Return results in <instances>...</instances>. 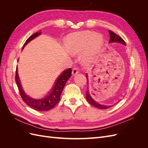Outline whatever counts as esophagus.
I'll use <instances>...</instances> for the list:
<instances>
[{"label":"esophagus","instance_id":"esophagus-1","mask_svg":"<svg viewBox=\"0 0 148 148\" xmlns=\"http://www.w3.org/2000/svg\"><path fill=\"white\" fill-rule=\"evenodd\" d=\"M78 73V70L77 68H73V69L72 70V76H75L77 75Z\"/></svg>","mask_w":148,"mask_h":148}]
</instances>
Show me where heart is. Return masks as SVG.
Wrapping results in <instances>:
<instances>
[{
  "label": "heart",
  "instance_id": "1",
  "mask_svg": "<svg viewBox=\"0 0 148 148\" xmlns=\"http://www.w3.org/2000/svg\"><path fill=\"white\" fill-rule=\"evenodd\" d=\"M103 42L101 34H95L91 31H86L72 33L65 38V43L67 49L73 54L85 49L82 60L84 64L90 63L92 57L99 50Z\"/></svg>",
  "mask_w": 148,
  "mask_h": 148
}]
</instances>
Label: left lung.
<instances>
[{"instance_id":"8db88e82","label":"left lung","mask_w":148,"mask_h":148,"mask_svg":"<svg viewBox=\"0 0 148 148\" xmlns=\"http://www.w3.org/2000/svg\"><path fill=\"white\" fill-rule=\"evenodd\" d=\"M109 33L110 34V40H109V42L112 43V42H120V43H122L124 45H126V43L124 41V40L119 36L117 34H116L115 33H114L112 31L109 30ZM86 77L87 79V81H88V75L86 74ZM86 99L87 100V101L91 105L95 106V107H97L98 109H108L110 108V107H112L113 106H104V105H101L99 103L97 102L96 101H95L94 100L92 97L91 96L90 94H89V91L88 90V89H87L86 91Z\"/></svg>"}]
</instances>
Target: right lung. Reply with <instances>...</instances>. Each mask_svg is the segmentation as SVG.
<instances>
[{
    "label": "right lung",
    "mask_w": 148,
    "mask_h": 148,
    "mask_svg": "<svg viewBox=\"0 0 148 148\" xmlns=\"http://www.w3.org/2000/svg\"><path fill=\"white\" fill-rule=\"evenodd\" d=\"M41 34V32H36L26 40L23 46V49L25 46L31 40H33L35 38L38 36L39 35ZM71 76V69L70 68L67 70H65L60 75V76L56 81L52 87L51 91L49 92L48 95L43 97L41 99H35L33 98H31L28 95H26V93L23 91V88L21 84L20 78L18 74L17 67L16 69V74H15V81L16 83L18 88V90L20 92V95L21 96V99L23 101L29 106L31 108H32L38 111H47L52 109L60 99L61 93L63 91L65 85L70 77Z\"/></svg>",
    "instance_id": "1"
}]
</instances>
